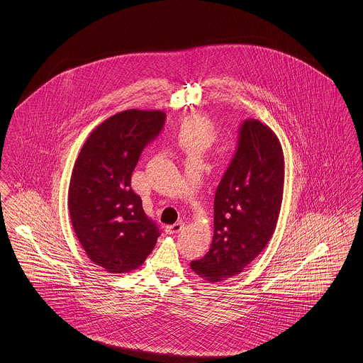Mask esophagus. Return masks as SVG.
I'll return each mask as SVG.
<instances>
[{
    "label": "esophagus",
    "mask_w": 363,
    "mask_h": 363,
    "mask_svg": "<svg viewBox=\"0 0 363 363\" xmlns=\"http://www.w3.org/2000/svg\"><path fill=\"white\" fill-rule=\"evenodd\" d=\"M182 228H184V223H182V222H178V223L167 225V227H166V233H167V234H177V233H179Z\"/></svg>",
    "instance_id": "34e87169"
}]
</instances>
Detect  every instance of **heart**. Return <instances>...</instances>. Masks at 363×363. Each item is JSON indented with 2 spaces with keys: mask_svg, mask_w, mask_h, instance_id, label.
I'll list each match as a JSON object with an SVG mask.
<instances>
[{
  "mask_svg": "<svg viewBox=\"0 0 363 363\" xmlns=\"http://www.w3.org/2000/svg\"><path fill=\"white\" fill-rule=\"evenodd\" d=\"M212 138L207 122L200 117H193L184 123L179 135V141L186 151H199L206 147Z\"/></svg>",
  "mask_w": 363,
  "mask_h": 363,
  "instance_id": "obj_1",
  "label": "heart"
}]
</instances>
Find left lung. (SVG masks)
Returning <instances> with one entry per match:
<instances>
[{"label":"left lung","instance_id":"obj_1","mask_svg":"<svg viewBox=\"0 0 363 363\" xmlns=\"http://www.w3.org/2000/svg\"><path fill=\"white\" fill-rule=\"evenodd\" d=\"M284 186V155L274 130L242 122L237 152L216 189L213 238L190 268L209 283L237 277L272 238Z\"/></svg>","mask_w":363,"mask_h":363}]
</instances>
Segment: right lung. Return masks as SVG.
I'll list each match as a JSON object with an SVG mask.
<instances>
[{
    "label": "right lung",
    "mask_w": 363,
    "mask_h": 363,
    "mask_svg": "<svg viewBox=\"0 0 363 363\" xmlns=\"http://www.w3.org/2000/svg\"><path fill=\"white\" fill-rule=\"evenodd\" d=\"M164 120L160 110L117 113L91 132L76 159L68 193L72 225L88 259L110 274L138 268L160 235L130 177Z\"/></svg>",
    "instance_id": "1"
}]
</instances>
